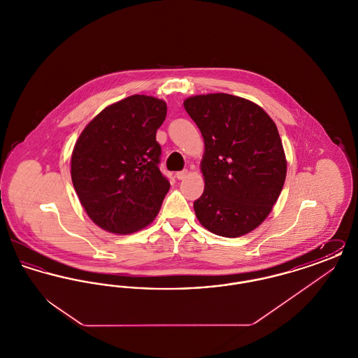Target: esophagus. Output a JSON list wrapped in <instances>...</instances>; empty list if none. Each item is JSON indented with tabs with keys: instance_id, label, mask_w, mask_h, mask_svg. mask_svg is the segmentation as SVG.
<instances>
[{
	"instance_id": "obj_1",
	"label": "esophagus",
	"mask_w": 358,
	"mask_h": 358,
	"mask_svg": "<svg viewBox=\"0 0 358 358\" xmlns=\"http://www.w3.org/2000/svg\"><path fill=\"white\" fill-rule=\"evenodd\" d=\"M187 173H189L187 169H184V171H177V173H176V177H177L178 180H184V178H187Z\"/></svg>"
}]
</instances>
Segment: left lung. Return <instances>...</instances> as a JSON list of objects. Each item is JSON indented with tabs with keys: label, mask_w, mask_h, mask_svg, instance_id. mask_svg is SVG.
Returning a JSON list of instances; mask_svg holds the SVG:
<instances>
[{
	"label": "left lung",
	"mask_w": 358,
	"mask_h": 358,
	"mask_svg": "<svg viewBox=\"0 0 358 358\" xmlns=\"http://www.w3.org/2000/svg\"><path fill=\"white\" fill-rule=\"evenodd\" d=\"M184 107L204 138V193L193 204L199 222L224 238L254 231L286 180L276 124L256 103L229 94L190 96Z\"/></svg>",
	"instance_id": "1"
}]
</instances>
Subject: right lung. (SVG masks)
Wrapping results in <instances>:
<instances>
[{
    "instance_id": "obj_1",
    "label": "right lung",
    "mask_w": 358,
    "mask_h": 358,
    "mask_svg": "<svg viewBox=\"0 0 358 358\" xmlns=\"http://www.w3.org/2000/svg\"><path fill=\"white\" fill-rule=\"evenodd\" d=\"M166 103L131 95L102 110L78 138L71 178L88 217L111 234L127 235L153 222L171 184L159 171L155 141Z\"/></svg>"
}]
</instances>
